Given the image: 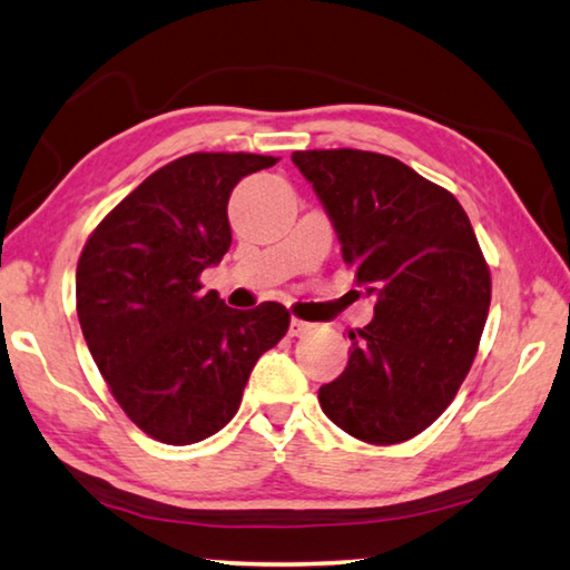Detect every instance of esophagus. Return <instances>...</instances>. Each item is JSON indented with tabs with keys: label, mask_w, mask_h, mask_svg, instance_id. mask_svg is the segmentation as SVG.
Masks as SVG:
<instances>
[{
	"label": "esophagus",
	"mask_w": 570,
	"mask_h": 570,
	"mask_svg": "<svg viewBox=\"0 0 570 570\" xmlns=\"http://www.w3.org/2000/svg\"><path fill=\"white\" fill-rule=\"evenodd\" d=\"M312 330H314V324L302 322V320H292V324H288V334H292V336H304Z\"/></svg>",
	"instance_id": "34e87169"
}]
</instances>
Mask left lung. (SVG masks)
<instances>
[{
  "label": "left lung",
  "instance_id": "obj_1",
  "mask_svg": "<svg viewBox=\"0 0 570 570\" xmlns=\"http://www.w3.org/2000/svg\"><path fill=\"white\" fill-rule=\"evenodd\" d=\"M374 320L350 332L346 370L320 390L326 417L370 445L428 430L478 354L490 272L458 198L397 158L296 150Z\"/></svg>",
  "mask_w": 570,
  "mask_h": 570
}]
</instances>
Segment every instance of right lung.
Instances as JSON below:
<instances>
[{
	"mask_svg": "<svg viewBox=\"0 0 570 570\" xmlns=\"http://www.w3.org/2000/svg\"><path fill=\"white\" fill-rule=\"evenodd\" d=\"M276 160L190 153L168 163L100 220L77 262L92 360L122 412L166 445L226 428L258 356L288 330L286 306L240 312L198 282L230 246V190Z\"/></svg>",
	"mask_w": 570,
	"mask_h": 570,
	"instance_id": "obj_1",
	"label": "right lung"
}]
</instances>
